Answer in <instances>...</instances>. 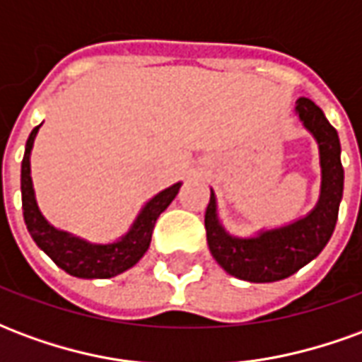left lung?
I'll use <instances>...</instances> for the list:
<instances>
[{"label":"left lung","instance_id":"1","mask_svg":"<svg viewBox=\"0 0 362 362\" xmlns=\"http://www.w3.org/2000/svg\"><path fill=\"white\" fill-rule=\"evenodd\" d=\"M295 112L318 143L322 186L318 204L303 219L285 227L259 230L256 236H233L221 225L217 197H209L205 209V230L211 256L223 269L250 283H273L296 273L324 250L334 235L343 196L341 145L335 127L320 106L300 96Z\"/></svg>","mask_w":362,"mask_h":362}]
</instances>
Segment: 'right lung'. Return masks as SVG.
Returning <instances> with one entry per match:
<instances>
[{
	"label": "right lung",
	"mask_w": 362,
	"mask_h": 362,
	"mask_svg": "<svg viewBox=\"0 0 362 362\" xmlns=\"http://www.w3.org/2000/svg\"><path fill=\"white\" fill-rule=\"evenodd\" d=\"M40 126H36L27 139L25 157L21 165V194H23V215L25 225L33 236L36 246L46 252L52 262L64 272L81 279H110L134 267L149 250L153 228L158 215L165 211L178 194L182 182H176L170 188L158 192L143 205L134 225L126 235L110 244H95L75 236L67 230L56 228L44 217L36 204L33 178H30V151Z\"/></svg>",
	"instance_id": "right-lung-1"
}]
</instances>
